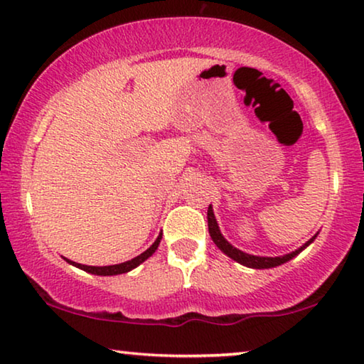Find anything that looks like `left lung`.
<instances>
[{
	"label": "left lung",
	"mask_w": 364,
	"mask_h": 364,
	"mask_svg": "<svg viewBox=\"0 0 364 364\" xmlns=\"http://www.w3.org/2000/svg\"><path fill=\"white\" fill-rule=\"evenodd\" d=\"M207 218H208V232H210L213 242L218 245V249L223 250L228 257L232 258V260H236V262H239L241 264H245V267H249V268H257V269L273 268V267H278V264H282V263L289 262L292 257L297 255L300 250H304L306 245H310L313 242V239L316 237V236L311 237L310 241L305 242L304 247H300L299 250H295V252H292V254H287L284 257H274V258L273 257H255V255L245 254V252H241V250L236 249V247H232V245L228 242L223 236H221V232L218 230V225H217V220H215V217H213L212 205L208 207Z\"/></svg>",
	"instance_id": "1"
}]
</instances>
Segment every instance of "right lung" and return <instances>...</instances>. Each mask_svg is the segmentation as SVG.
<instances>
[{"label": "right lung", "instance_id": "1", "mask_svg": "<svg viewBox=\"0 0 364 364\" xmlns=\"http://www.w3.org/2000/svg\"><path fill=\"white\" fill-rule=\"evenodd\" d=\"M160 239H162V234H159V237L156 239V242H154L146 252H143V254L132 258V260H128L125 263H120V264H110V267H86V264H82V263H75V262H70V260H67V262L72 263V264H75V267L80 268V269L88 271V273H91V274H97V276L122 274V273H127V271H130L133 268H136L138 264H141L144 260H147V258H149L154 254V252L157 250Z\"/></svg>", "mask_w": 364, "mask_h": 364}]
</instances>
